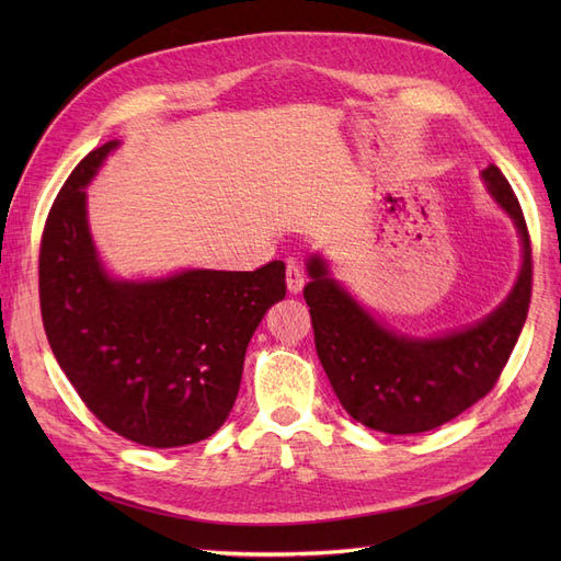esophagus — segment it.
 Masks as SVG:
<instances>
[{
  "instance_id": "esophagus-1",
  "label": "esophagus",
  "mask_w": 561,
  "mask_h": 561,
  "mask_svg": "<svg viewBox=\"0 0 561 561\" xmlns=\"http://www.w3.org/2000/svg\"><path fill=\"white\" fill-rule=\"evenodd\" d=\"M285 280H287V290H290V293H299L301 290L304 283H307V274H304V268L299 266V262L287 260Z\"/></svg>"
}]
</instances>
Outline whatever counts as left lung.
<instances>
[{
    "label": "left lung",
    "mask_w": 561,
    "mask_h": 561,
    "mask_svg": "<svg viewBox=\"0 0 561 561\" xmlns=\"http://www.w3.org/2000/svg\"><path fill=\"white\" fill-rule=\"evenodd\" d=\"M489 194L513 217L522 268L513 293L474 325L433 339L386 330L328 274L318 254L304 287L316 351L344 410L371 431L426 433L456 419L496 386L531 301V241L519 201L496 165L482 171Z\"/></svg>",
    "instance_id": "8db88e82"
}]
</instances>
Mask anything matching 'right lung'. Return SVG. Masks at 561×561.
<instances>
[{"label": "right lung", "instance_id": "1", "mask_svg": "<svg viewBox=\"0 0 561 561\" xmlns=\"http://www.w3.org/2000/svg\"><path fill=\"white\" fill-rule=\"evenodd\" d=\"M116 145L83 157L48 210L39 248L46 339L110 431L154 449L194 445L227 421L250 336L285 297V264L110 278L91 241L83 186Z\"/></svg>", "mask_w": 561, "mask_h": 561}]
</instances>
